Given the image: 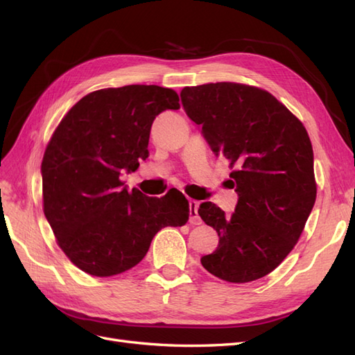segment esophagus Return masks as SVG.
<instances>
[{
    "mask_svg": "<svg viewBox=\"0 0 355 355\" xmlns=\"http://www.w3.org/2000/svg\"><path fill=\"white\" fill-rule=\"evenodd\" d=\"M198 206L200 202L196 200H189V223L191 225H200L201 219L198 216Z\"/></svg>",
    "mask_w": 355,
    "mask_h": 355,
    "instance_id": "esophagus-1",
    "label": "esophagus"
}]
</instances>
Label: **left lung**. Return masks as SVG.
<instances>
[{
  "instance_id": "8db88e82",
  "label": "left lung",
  "mask_w": 355,
  "mask_h": 355,
  "mask_svg": "<svg viewBox=\"0 0 355 355\" xmlns=\"http://www.w3.org/2000/svg\"><path fill=\"white\" fill-rule=\"evenodd\" d=\"M180 99L214 155L234 167L239 194L230 216L210 201L200 204L201 219L219 235L216 250L201 263L220 280L254 282L292 252L314 207L309 136L282 102L252 85L202 84L185 87Z\"/></svg>"
}]
</instances>
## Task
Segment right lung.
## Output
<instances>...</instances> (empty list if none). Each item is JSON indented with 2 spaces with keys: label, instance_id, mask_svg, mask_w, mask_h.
<instances>
[{
  "label": "right lung",
  "instance_id": "right-lung-1",
  "mask_svg": "<svg viewBox=\"0 0 355 355\" xmlns=\"http://www.w3.org/2000/svg\"><path fill=\"white\" fill-rule=\"evenodd\" d=\"M179 108L178 93L159 85L102 89L75 103L53 133L41 163L44 214L81 271L121 274L144 259L161 228L188 222L182 192L148 197L120 180L148 158L155 116Z\"/></svg>",
  "mask_w": 355,
  "mask_h": 355
}]
</instances>
